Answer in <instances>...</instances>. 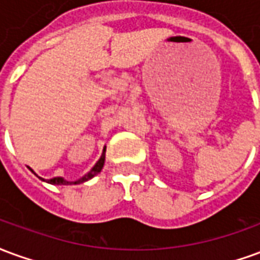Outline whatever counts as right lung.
Listing matches in <instances>:
<instances>
[{
  "mask_svg": "<svg viewBox=\"0 0 260 260\" xmlns=\"http://www.w3.org/2000/svg\"><path fill=\"white\" fill-rule=\"evenodd\" d=\"M104 160H106V147L103 149V153H102V157L99 158V161H97L96 164H94V167L87 173V174H85L82 178H79V180L76 181H65L64 178H61V177H55V178H51V180H48L47 182L48 184H54V185H76V184H82V182H85V181H89L90 178H93L94 175H97L100 171H102L103 166H104ZM30 171H33V170L30 169ZM43 180V178H42ZM44 181V180H43Z\"/></svg>",
  "mask_w": 260,
  "mask_h": 260,
  "instance_id": "add662e5",
  "label": "right lung"
}]
</instances>
